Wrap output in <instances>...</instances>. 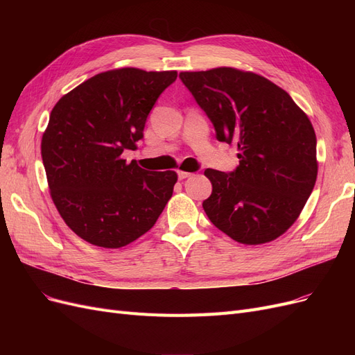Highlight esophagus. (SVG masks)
Returning <instances> with one entry per match:
<instances>
[{"instance_id":"1","label":"esophagus","mask_w":355,"mask_h":355,"mask_svg":"<svg viewBox=\"0 0 355 355\" xmlns=\"http://www.w3.org/2000/svg\"><path fill=\"white\" fill-rule=\"evenodd\" d=\"M178 176H179V179H187V178L192 176V173H189V171H182V170H179V171H178Z\"/></svg>"}]
</instances>
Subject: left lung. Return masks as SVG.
Wrapping results in <instances>:
<instances>
[{
  "mask_svg": "<svg viewBox=\"0 0 355 355\" xmlns=\"http://www.w3.org/2000/svg\"><path fill=\"white\" fill-rule=\"evenodd\" d=\"M216 137L239 149L231 173L207 168L211 196L202 209L241 244H263L299 218L317 180V139L290 94L259 73L228 67L180 72Z\"/></svg>",
  "mask_w": 355,
  "mask_h": 355,
  "instance_id": "left-lung-1",
  "label": "left lung"
}]
</instances>
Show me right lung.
<instances>
[{"label":"right lung","instance_id":"obj_1","mask_svg":"<svg viewBox=\"0 0 355 355\" xmlns=\"http://www.w3.org/2000/svg\"><path fill=\"white\" fill-rule=\"evenodd\" d=\"M176 71L101 72L62 96L41 139L53 202L93 245L120 249L154 227L173 194V170L148 171L121 154L144 137L148 114Z\"/></svg>","mask_w":355,"mask_h":355}]
</instances>
